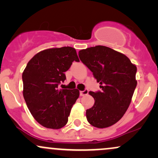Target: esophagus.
Returning a JSON list of instances; mask_svg holds the SVG:
<instances>
[{"label":"esophagus","instance_id":"obj_1","mask_svg":"<svg viewBox=\"0 0 158 158\" xmlns=\"http://www.w3.org/2000/svg\"><path fill=\"white\" fill-rule=\"evenodd\" d=\"M88 94V89H85L84 90H81L80 91V96L81 97H83V96L87 95Z\"/></svg>","mask_w":158,"mask_h":158}]
</instances>
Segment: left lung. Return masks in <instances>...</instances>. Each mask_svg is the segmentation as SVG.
Returning a JSON list of instances; mask_svg holds the SVG:
<instances>
[{"mask_svg":"<svg viewBox=\"0 0 158 158\" xmlns=\"http://www.w3.org/2000/svg\"><path fill=\"white\" fill-rule=\"evenodd\" d=\"M79 57L99 82L101 91H90L94 105L87 109L88 123L99 128L115 124L126 113L137 86V67L124 54L106 46L81 50Z\"/></svg>","mask_w":158,"mask_h":158,"instance_id":"obj_1","label":"left lung"}]
</instances>
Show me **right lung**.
Masks as SVG:
<instances>
[{"label":"right lung","mask_w":158,"mask_h":158,"mask_svg":"<svg viewBox=\"0 0 158 158\" xmlns=\"http://www.w3.org/2000/svg\"><path fill=\"white\" fill-rule=\"evenodd\" d=\"M73 61L79 59L71 47L48 49L34 56L23 70L25 102L32 117L46 128L59 129L64 127L79 98L77 89L58 88L66 79L64 72Z\"/></svg>","instance_id":"add662e5"}]
</instances>
